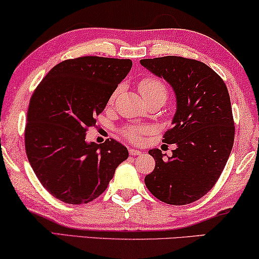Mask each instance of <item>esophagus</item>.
<instances>
[{"mask_svg":"<svg viewBox=\"0 0 259 259\" xmlns=\"http://www.w3.org/2000/svg\"><path fill=\"white\" fill-rule=\"evenodd\" d=\"M128 152H130L131 156H139V154L142 153V151L136 150V149H130V150H128Z\"/></svg>","mask_w":259,"mask_h":259,"instance_id":"1","label":"esophagus"}]
</instances>
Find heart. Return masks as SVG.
<instances>
[{
    "label": "heart",
    "instance_id": "b5f03b06",
    "mask_svg": "<svg viewBox=\"0 0 259 259\" xmlns=\"http://www.w3.org/2000/svg\"><path fill=\"white\" fill-rule=\"evenodd\" d=\"M139 90L142 93L146 102L149 101H163L165 102L167 99V89L162 80L156 77H146L139 83ZM120 88H116L109 97V103H113L116 96L119 95ZM145 132V128L140 126H127L122 130V136L128 139L130 142L137 143L140 140L142 134Z\"/></svg>",
    "mask_w": 259,
    "mask_h": 259
}]
</instances>
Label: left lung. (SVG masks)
Returning a JSON list of instances; mask_svg holds the SVG:
<instances>
[{
    "mask_svg": "<svg viewBox=\"0 0 259 259\" xmlns=\"http://www.w3.org/2000/svg\"><path fill=\"white\" fill-rule=\"evenodd\" d=\"M140 64L172 87L176 95L174 127L163 143L176 144L164 159L158 149L145 184L153 196L182 206L206 195L219 180L234 142V121L227 87L206 64L183 57L142 59Z\"/></svg>",
    "mask_w": 259,
    "mask_h": 259,
    "instance_id": "8db88e82",
    "label": "left lung"
}]
</instances>
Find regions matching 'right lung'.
<instances>
[{"mask_svg": "<svg viewBox=\"0 0 259 259\" xmlns=\"http://www.w3.org/2000/svg\"><path fill=\"white\" fill-rule=\"evenodd\" d=\"M131 68V59L87 56L64 60L33 93L25 128L27 158L56 199L70 204L95 200L128 157L115 139L87 143L85 133Z\"/></svg>", "mask_w": 259, "mask_h": 259, "instance_id": "obj_1", "label": "right lung"}]
</instances>
